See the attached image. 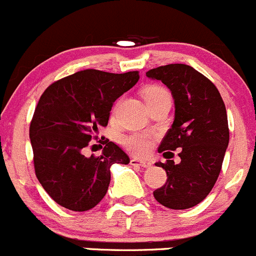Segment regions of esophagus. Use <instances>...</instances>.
<instances>
[{
  "label": "esophagus",
  "instance_id": "1",
  "mask_svg": "<svg viewBox=\"0 0 256 256\" xmlns=\"http://www.w3.org/2000/svg\"><path fill=\"white\" fill-rule=\"evenodd\" d=\"M130 164H132V166H142V168H150V166H152L150 162L140 160V159H136V158H132L130 159Z\"/></svg>",
  "mask_w": 256,
  "mask_h": 256
}]
</instances>
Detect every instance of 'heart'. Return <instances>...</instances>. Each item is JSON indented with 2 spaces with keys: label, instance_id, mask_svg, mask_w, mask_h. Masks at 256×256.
<instances>
[{
  "label": "heart",
  "instance_id": "heart-1",
  "mask_svg": "<svg viewBox=\"0 0 256 256\" xmlns=\"http://www.w3.org/2000/svg\"><path fill=\"white\" fill-rule=\"evenodd\" d=\"M144 100L146 102L149 100H159V98L169 97V93L164 90L163 87L159 86H149L144 90L143 92ZM123 144L132 152V153L136 154V156H146L150 149V142L149 138L144 134H132V136L123 138Z\"/></svg>",
  "mask_w": 256,
  "mask_h": 256
}]
</instances>
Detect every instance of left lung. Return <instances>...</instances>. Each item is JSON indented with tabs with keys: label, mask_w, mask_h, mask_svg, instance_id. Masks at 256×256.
I'll return each mask as SVG.
<instances>
[{
	"label": "left lung",
	"mask_w": 256,
	"mask_h": 256,
	"mask_svg": "<svg viewBox=\"0 0 256 256\" xmlns=\"http://www.w3.org/2000/svg\"><path fill=\"white\" fill-rule=\"evenodd\" d=\"M172 92L174 120L158 152L180 149V163L158 162L166 172V184L154 190L158 203L169 209H189L206 198L219 176L229 144L225 104L216 87L193 67L182 63L162 66L146 72Z\"/></svg>",
	"instance_id": "left-lung-1"
}]
</instances>
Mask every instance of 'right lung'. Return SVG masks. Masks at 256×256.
<instances>
[{
	"instance_id": "obj_1",
	"label": "right lung",
	"mask_w": 256,
	"mask_h": 256,
	"mask_svg": "<svg viewBox=\"0 0 256 256\" xmlns=\"http://www.w3.org/2000/svg\"><path fill=\"white\" fill-rule=\"evenodd\" d=\"M139 80L136 70H84L52 83L38 100L31 127L36 176L57 204L74 212L94 208L108 190L110 166L129 156L113 142L102 156L83 154L98 128L106 127L116 100Z\"/></svg>"
}]
</instances>
